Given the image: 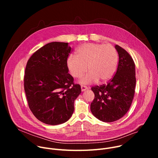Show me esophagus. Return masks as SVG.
<instances>
[{"instance_id":"1","label":"esophagus","mask_w":158,"mask_h":158,"mask_svg":"<svg viewBox=\"0 0 158 158\" xmlns=\"http://www.w3.org/2000/svg\"><path fill=\"white\" fill-rule=\"evenodd\" d=\"M81 91H82V92H84V91H85V90L87 89V87L85 86V85H81Z\"/></svg>"}]
</instances>
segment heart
<instances>
[{
  "label": "heart",
  "mask_w": 158,
  "mask_h": 158,
  "mask_svg": "<svg viewBox=\"0 0 158 158\" xmlns=\"http://www.w3.org/2000/svg\"><path fill=\"white\" fill-rule=\"evenodd\" d=\"M76 56H69L66 65L74 78H80L87 71L89 73L79 82L90 84L98 82L104 83L114 75L118 65V55L116 49L110 44H84L76 51Z\"/></svg>",
  "instance_id": "obj_1"
}]
</instances>
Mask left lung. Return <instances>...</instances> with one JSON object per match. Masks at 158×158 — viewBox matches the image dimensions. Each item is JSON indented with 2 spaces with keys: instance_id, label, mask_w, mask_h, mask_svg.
I'll list each match as a JSON object with an SVG mask.
<instances>
[{
  "instance_id": "1",
  "label": "left lung",
  "mask_w": 158,
  "mask_h": 158,
  "mask_svg": "<svg viewBox=\"0 0 158 158\" xmlns=\"http://www.w3.org/2000/svg\"><path fill=\"white\" fill-rule=\"evenodd\" d=\"M116 73L107 84L91 88L95 97L91 104L92 114L103 122L116 121L123 117L131 105L136 86L135 64L129 54L118 45Z\"/></svg>"
}]
</instances>
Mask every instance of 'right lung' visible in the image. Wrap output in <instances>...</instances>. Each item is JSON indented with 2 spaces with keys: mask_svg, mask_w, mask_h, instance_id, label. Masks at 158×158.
Masks as SVG:
<instances>
[{
  "mask_svg": "<svg viewBox=\"0 0 158 158\" xmlns=\"http://www.w3.org/2000/svg\"><path fill=\"white\" fill-rule=\"evenodd\" d=\"M71 50L67 42H50L27 61L24 90L29 107L45 124L57 125L68 121L74 110V101L81 93L66 65Z\"/></svg>",
  "mask_w": 158,
  "mask_h": 158,
  "instance_id": "obj_1",
  "label": "right lung"
}]
</instances>
